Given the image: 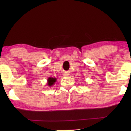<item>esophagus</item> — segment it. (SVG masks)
Here are the masks:
<instances>
[{
	"instance_id": "esophagus-1",
	"label": "esophagus",
	"mask_w": 131,
	"mask_h": 131,
	"mask_svg": "<svg viewBox=\"0 0 131 131\" xmlns=\"http://www.w3.org/2000/svg\"><path fill=\"white\" fill-rule=\"evenodd\" d=\"M64 75H66V76H67V75H68V74L67 73H64Z\"/></svg>"
}]
</instances>
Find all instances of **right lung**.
<instances>
[{
	"label": "right lung",
	"instance_id": "add662e5",
	"mask_svg": "<svg viewBox=\"0 0 131 131\" xmlns=\"http://www.w3.org/2000/svg\"><path fill=\"white\" fill-rule=\"evenodd\" d=\"M56 79L55 78H49V79H48V85L49 86H51L52 85H53V83H55V82H56Z\"/></svg>",
	"mask_w": 131,
	"mask_h": 131
}]
</instances>
